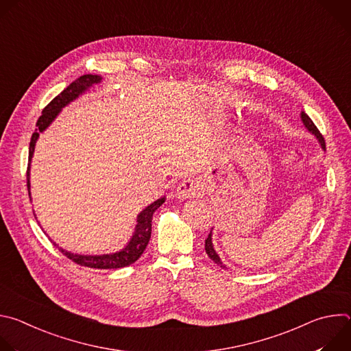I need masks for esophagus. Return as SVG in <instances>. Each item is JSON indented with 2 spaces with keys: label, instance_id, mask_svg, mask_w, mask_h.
<instances>
[{
  "label": "esophagus",
  "instance_id": "obj_1",
  "mask_svg": "<svg viewBox=\"0 0 351 351\" xmlns=\"http://www.w3.org/2000/svg\"><path fill=\"white\" fill-rule=\"evenodd\" d=\"M203 187L197 180L194 179H186L183 180L179 187H178V195L179 198H191V197H197L202 193Z\"/></svg>",
  "mask_w": 351,
  "mask_h": 351
}]
</instances>
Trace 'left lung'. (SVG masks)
<instances>
[{
	"instance_id": "1",
	"label": "left lung",
	"mask_w": 351,
	"mask_h": 351,
	"mask_svg": "<svg viewBox=\"0 0 351 351\" xmlns=\"http://www.w3.org/2000/svg\"><path fill=\"white\" fill-rule=\"evenodd\" d=\"M302 119H303V123L306 125V128L313 133V134H315L317 136V138L319 140V143H321V145H322V148L325 149V140H324V136L321 134V132L318 130V128L314 125V122L311 121V118L306 114V112H302ZM211 232H210V234H208V237L206 239V253H207V256L217 264V265H219L221 268H225L226 269V265H223V263L221 261V258H219V256L217 254V252L214 250V247H213V240H211Z\"/></svg>"
}]
</instances>
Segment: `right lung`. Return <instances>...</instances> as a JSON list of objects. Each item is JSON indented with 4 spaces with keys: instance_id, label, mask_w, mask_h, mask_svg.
<instances>
[{
    "instance_id": "1",
    "label": "right lung",
    "mask_w": 351,
    "mask_h": 351,
    "mask_svg": "<svg viewBox=\"0 0 351 351\" xmlns=\"http://www.w3.org/2000/svg\"><path fill=\"white\" fill-rule=\"evenodd\" d=\"M101 82V76L98 75H83L75 82H72L64 91H61L51 103H49L44 110L41 117L37 121V130L32 134L30 145H29V164H27V190L30 187L29 183V169H30V160L34 152V144L36 140L38 138V133L43 132L44 129L48 128V125L54 121V118L58 115L61 108H64L66 104L80 95L83 91H86L90 86ZM30 195V193H29ZM165 203V197L158 198L157 202L153 204H149L145 210L140 213L137 217V225H136V232L129 241V244L122 250L119 253L115 254H104V256H79V254H72L65 252V250L60 248V252L65 254L69 260L76 263L77 265L87 267V268H95V269H117V268H123L129 267L133 263H136L140 256L144 253V250L149 241V237H152V223H153V214L158 207ZM56 244V243H54ZM57 245V244H56Z\"/></svg>"
}]
</instances>
